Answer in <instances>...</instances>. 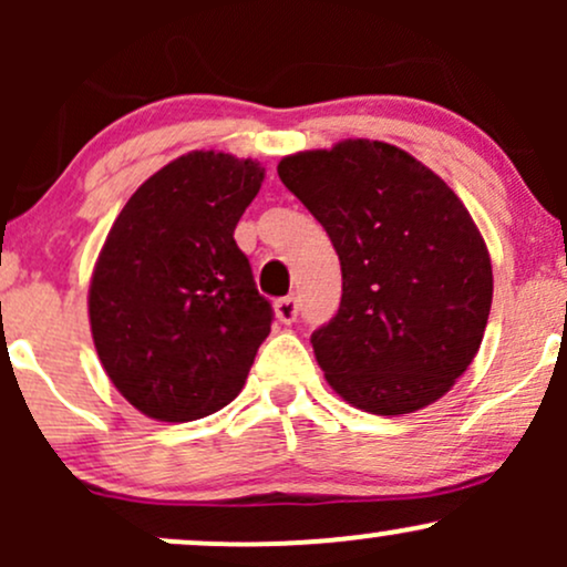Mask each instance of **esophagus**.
<instances>
[{
    "mask_svg": "<svg viewBox=\"0 0 567 567\" xmlns=\"http://www.w3.org/2000/svg\"><path fill=\"white\" fill-rule=\"evenodd\" d=\"M275 315H277V320L285 322V324L296 322V317H298L296 298L288 296V298H279V301H275Z\"/></svg>",
    "mask_w": 567,
    "mask_h": 567,
    "instance_id": "obj_1",
    "label": "esophagus"
}]
</instances>
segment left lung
Segmentation results:
<instances>
[{
  "instance_id": "obj_1",
  "label": "left lung",
  "mask_w": 567,
  "mask_h": 567,
  "mask_svg": "<svg viewBox=\"0 0 567 567\" xmlns=\"http://www.w3.org/2000/svg\"><path fill=\"white\" fill-rule=\"evenodd\" d=\"M277 173L341 261L338 315L311 333L333 392L375 415L437 402L472 365L493 301L491 256L464 202L383 141L290 154Z\"/></svg>"
}]
</instances>
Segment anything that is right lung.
Wrapping results in <instances>:
<instances>
[{
	"label": "right lung",
	"mask_w": 567,
	"mask_h": 567,
	"mask_svg": "<svg viewBox=\"0 0 567 567\" xmlns=\"http://www.w3.org/2000/svg\"><path fill=\"white\" fill-rule=\"evenodd\" d=\"M264 167L192 152L157 171L116 216L90 279V330L106 375L143 415L171 424L243 392L275 311L234 229Z\"/></svg>",
	"instance_id": "add662e5"
}]
</instances>
